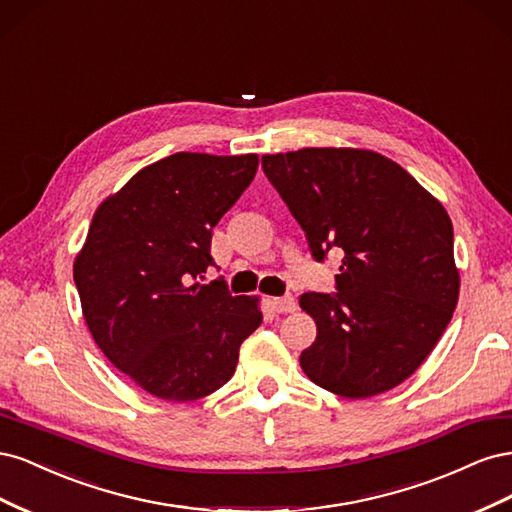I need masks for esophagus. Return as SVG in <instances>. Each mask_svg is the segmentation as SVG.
<instances>
[{
	"instance_id": "34e87169",
	"label": "esophagus",
	"mask_w": 512,
	"mask_h": 512,
	"mask_svg": "<svg viewBox=\"0 0 512 512\" xmlns=\"http://www.w3.org/2000/svg\"><path fill=\"white\" fill-rule=\"evenodd\" d=\"M271 307L277 314H292L294 309H297V301H294V297H290V294H286V297L271 299Z\"/></svg>"
}]
</instances>
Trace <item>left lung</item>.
I'll list each match as a JSON object with an SVG mask.
<instances>
[{"label": "left lung", "mask_w": 512, "mask_h": 512, "mask_svg": "<svg viewBox=\"0 0 512 512\" xmlns=\"http://www.w3.org/2000/svg\"><path fill=\"white\" fill-rule=\"evenodd\" d=\"M316 260L344 252L337 292L301 294L316 322L307 378L339 397L395 389L438 344L459 299L453 224L408 170L382 153L305 147L262 156Z\"/></svg>", "instance_id": "obj_1"}]
</instances>
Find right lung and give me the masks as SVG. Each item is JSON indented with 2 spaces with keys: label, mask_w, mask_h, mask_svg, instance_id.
Masks as SVG:
<instances>
[{
  "label": "right lung",
  "mask_w": 512,
  "mask_h": 512,
  "mask_svg": "<svg viewBox=\"0 0 512 512\" xmlns=\"http://www.w3.org/2000/svg\"><path fill=\"white\" fill-rule=\"evenodd\" d=\"M258 170L256 153H173L98 207L74 258L87 329L149 395L194 401L224 386L262 322L258 297L200 284L211 230Z\"/></svg>",
  "instance_id": "obj_1"
}]
</instances>
